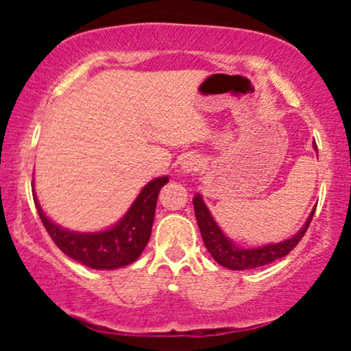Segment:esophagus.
I'll list each match as a JSON object with an SVG mask.
<instances>
[{
    "label": "esophagus",
    "instance_id": "34e87169",
    "mask_svg": "<svg viewBox=\"0 0 351 351\" xmlns=\"http://www.w3.org/2000/svg\"><path fill=\"white\" fill-rule=\"evenodd\" d=\"M201 168V160L198 156H188L183 163H181V171L186 173V175H195L196 171H199Z\"/></svg>",
    "mask_w": 351,
    "mask_h": 351
}]
</instances>
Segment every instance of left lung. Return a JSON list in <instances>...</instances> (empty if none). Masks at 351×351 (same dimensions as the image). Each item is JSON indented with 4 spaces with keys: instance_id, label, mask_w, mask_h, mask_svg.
Here are the masks:
<instances>
[{
    "instance_id": "8db88e82",
    "label": "left lung",
    "mask_w": 351,
    "mask_h": 351,
    "mask_svg": "<svg viewBox=\"0 0 351 351\" xmlns=\"http://www.w3.org/2000/svg\"><path fill=\"white\" fill-rule=\"evenodd\" d=\"M313 147L317 148V145H313ZM193 206H195V215L196 221H198L201 237H203V243L206 245L209 254L215 257L217 264H221L223 267L231 269V271H245V269L261 267V265L271 264L274 261L287 256V254L300 243L302 237L305 236V232H307V229L310 226V221H312L313 215H315V208H313L300 231L297 232V234H293L292 237H289L287 241H280V243L277 244H267L263 245V247L243 249L237 247V245L221 231V228L216 224L215 217L211 216V213H209L208 206L204 204L201 195H196L195 198H193Z\"/></svg>"
}]
</instances>
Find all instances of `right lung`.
<instances>
[{
  "label": "right lung",
  "instance_id": "right-lung-1",
  "mask_svg": "<svg viewBox=\"0 0 351 351\" xmlns=\"http://www.w3.org/2000/svg\"><path fill=\"white\" fill-rule=\"evenodd\" d=\"M168 176L155 178L140 191L130 209L114 228L100 232H74L58 226L44 215L33 195L36 209L47 234L71 259L90 269H119L135 263L152 234L156 199Z\"/></svg>",
  "mask_w": 351,
  "mask_h": 351
}]
</instances>
